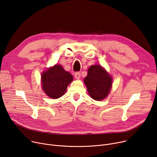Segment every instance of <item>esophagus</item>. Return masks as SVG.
Listing matches in <instances>:
<instances>
[{
    "mask_svg": "<svg viewBox=\"0 0 157 157\" xmlns=\"http://www.w3.org/2000/svg\"><path fill=\"white\" fill-rule=\"evenodd\" d=\"M75 78H76V79H79L80 78V77H81L80 72H76L75 75Z\"/></svg>",
    "mask_w": 157,
    "mask_h": 157,
    "instance_id": "34e87169",
    "label": "esophagus"
}]
</instances>
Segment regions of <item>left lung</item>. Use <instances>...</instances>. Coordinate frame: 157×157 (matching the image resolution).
Returning a JSON list of instances; mask_svg holds the SVG:
<instances>
[{"instance_id": "obj_1", "label": "left lung", "mask_w": 157, "mask_h": 157, "mask_svg": "<svg viewBox=\"0 0 157 157\" xmlns=\"http://www.w3.org/2000/svg\"><path fill=\"white\" fill-rule=\"evenodd\" d=\"M84 82L91 98L100 101L105 98L109 94L112 85V78L101 66L93 65L88 70Z\"/></svg>"}]
</instances>
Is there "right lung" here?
I'll return each mask as SVG.
<instances>
[{"instance_id": "obj_1", "label": "right lung", "mask_w": 157, "mask_h": 157, "mask_svg": "<svg viewBox=\"0 0 157 157\" xmlns=\"http://www.w3.org/2000/svg\"><path fill=\"white\" fill-rule=\"evenodd\" d=\"M73 80L72 76L61 65H55L42 72L41 86L46 95L57 99L64 95L67 86Z\"/></svg>"}]
</instances>
